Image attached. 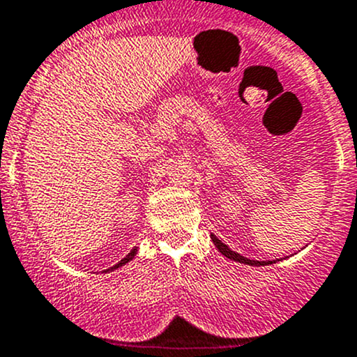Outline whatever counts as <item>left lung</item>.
<instances>
[{"label": "left lung", "mask_w": 357, "mask_h": 357, "mask_svg": "<svg viewBox=\"0 0 357 357\" xmlns=\"http://www.w3.org/2000/svg\"><path fill=\"white\" fill-rule=\"evenodd\" d=\"M210 238H212L213 245H215L217 250L220 251V253L224 255V257H227L229 260H234V261H239V264H245V265H253V267H264V265H272V264H277L279 260H282V258H279V260H267V261H260V260H250V258L243 257V255L236 253V251H232L231 248L227 245H224L222 241H220L219 238H217L215 234H212L210 232Z\"/></svg>", "instance_id": "obj_1"}]
</instances>
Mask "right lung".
Segmentation results:
<instances>
[{
    "mask_svg": "<svg viewBox=\"0 0 357 357\" xmlns=\"http://www.w3.org/2000/svg\"><path fill=\"white\" fill-rule=\"evenodd\" d=\"M137 253H138V246H135V248H133V250H131V251H130V253H128V255H126V257H125V258H123V260H121V261H118V264H116V265H112V267H111V268L104 270V272H102V273H109V272H114V270L121 268V267H123V265H126V264H128V261H131V260H133V258H135V257H137Z\"/></svg>",
    "mask_w": 357,
    "mask_h": 357,
    "instance_id": "add662e5",
    "label": "right lung"
}]
</instances>
